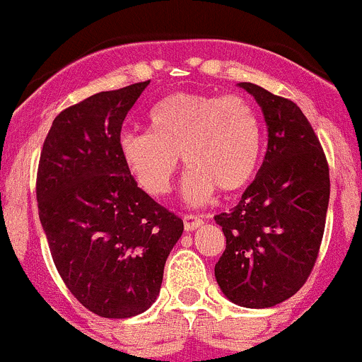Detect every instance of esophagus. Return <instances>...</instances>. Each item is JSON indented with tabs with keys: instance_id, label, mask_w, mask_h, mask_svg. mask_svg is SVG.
I'll return each instance as SVG.
<instances>
[{
	"instance_id": "obj_1",
	"label": "esophagus",
	"mask_w": 362,
	"mask_h": 362,
	"mask_svg": "<svg viewBox=\"0 0 362 362\" xmlns=\"http://www.w3.org/2000/svg\"><path fill=\"white\" fill-rule=\"evenodd\" d=\"M183 223H185V230H195L202 226V218H199L197 215H185Z\"/></svg>"
}]
</instances>
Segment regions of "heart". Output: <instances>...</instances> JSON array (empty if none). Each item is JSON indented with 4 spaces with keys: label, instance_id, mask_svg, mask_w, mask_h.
Instances as JSON below:
<instances>
[{
    "label": "heart",
    "instance_id": "b5f03b06",
    "mask_svg": "<svg viewBox=\"0 0 362 362\" xmlns=\"http://www.w3.org/2000/svg\"><path fill=\"white\" fill-rule=\"evenodd\" d=\"M149 132L126 129L119 154L139 187L161 197L170 192L179 154L190 170L185 197L202 204L215 190L238 192L252 181L263 153L256 108L240 95L175 92L147 113Z\"/></svg>",
    "mask_w": 362,
    "mask_h": 362
}]
</instances>
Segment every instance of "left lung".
Returning a JSON list of instances; mask_svg holds the SVG:
<instances>
[{"mask_svg":"<svg viewBox=\"0 0 362 362\" xmlns=\"http://www.w3.org/2000/svg\"><path fill=\"white\" fill-rule=\"evenodd\" d=\"M240 87L261 106L268 147L242 201L215 216L226 236L215 277L230 302L263 309L297 293L315 267L329 206V165L293 101L254 83Z\"/></svg>","mask_w":362,"mask_h":362,"instance_id":"obj_1","label":"left lung"}]
</instances>
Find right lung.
<instances>
[{"label":"right lung","instance_id":"1","mask_svg":"<svg viewBox=\"0 0 362 362\" xmlns=\"http://www.w3.org/2000/svg\"><path fill=\"white\" fill-rule=\"evenodd\" d=\"M149 81L99 92L57 115L44 140L37 202L58 274L103 318H129L156 300L183 220L158 204L124 165L119 136Z\"/></svg>","mask_w":362,"mask_h":362}]
</instances>
